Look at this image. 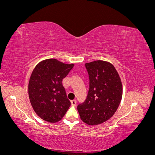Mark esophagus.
I'll return each instance as SVG.
<instances>
[{
	"label": "esophagus",
	"instance_id": "esophagus-1",
	"mask_svg": "<svg viewBox=\"0 0 155 155\" xmlns=\"http://www.w3.org/2000/svg\"><path fill=\"white\" fill-rule=\"evenodd\" d=\"M70 102H71V105H72V106H76V104H77L76 100H72Z\"/></svg>",
	"mask_w": 155,
	"mask_h": 155
}]
</instances>
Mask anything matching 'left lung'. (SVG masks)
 <instances>
[{"instance_id":"left-lung-1","label":"left lung","mask_w":155,"mask_h":155,"mask_svg":"<svg viewBox=\"0 0 155 155\" xmlns=\"http://www.w3.org/2000/svg\"><path fill=\"white\" fill-rule=\"evenodd\" d=\"M90 85L85 102L78 105L81 120L100 125L114 115L122 98V83L115 67L102 60L85 63Z\"/></svg>"}]
</instances>
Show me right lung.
<instances>
[{"instance_id": "obj_1", "label": "right lung", "mask_w": 155, "mask_h": 155, "mask_svg": "<svg viewBox=\"0 0 155 155\" xmlns=\"http://www.w3.org/2000/svg\"><path fill=\"white\" fill-rule=\"evenodd\" d=\"M56 59L41 61L33 70L28 83V95L33 109L47 122L62 119L70 107L62 81L74 67Z\"/></svg>"}]
</instances>
